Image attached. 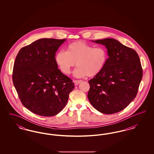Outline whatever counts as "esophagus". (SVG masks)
<instances>
[{
  "instance_id": "obj_1",
  "label": "esophagus",
  "mask_w": 154,
  "mask_h": 154,
  "mask_svg": "<svg viewBox=\"0 0 154 154\" xmlns=\"http://www.w3.org/2000/svg\"><path fill=\"white\" fill-rule=\"evenodd\" d=\"M82 82V80H74V82L75 85H78L80 83H81Z\"/></svg>"
}]
</instances>
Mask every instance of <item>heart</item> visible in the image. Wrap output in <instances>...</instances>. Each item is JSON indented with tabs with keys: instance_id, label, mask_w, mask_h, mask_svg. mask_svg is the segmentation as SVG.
I'll use <instances>...</instances> for the list:
<instances>
[{
	"instance_id": "obj_1",
	"label": "heart",
	"mask_w": 154,
	"mask_h": 154,
	"mask_svg": "<svg viewBox=\"0 0 154 154\" xmlns=\"http://www.w3.org/2000/svg\"><path fill=\"white\" fill-rule=\"evenodd\" d=\"M107 57L106 48L102 47L94 48L84 42L78 41L69 44L66 51L58 52L55 60L60 71L65 74L70 73L76 64L78 67L74 74L76 77L81 78L97 75L105 66Z\"/></svg>"
}]
</instances>
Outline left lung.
<instances>
[{"label": "left lung", "instance_id": "1", "mask_svg": "<svg viewBox=\"0 0 154 154\" xmlns=\"http://www.w3.org/2000/svg\"><path fill=\"white\" fill-rule=\"evenodd\" d=\"M92 41L106 47L109 58L102 70L88 81V99L102 113H116L137 95L143 77L139 57L134 50L114 38Z\"/></svg>", "mask_w": 154, "mask_h": 154}]
</instances>
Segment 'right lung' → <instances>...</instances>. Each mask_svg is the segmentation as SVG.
I'll list each match as a JSON object with an SVG mask.
<instances>
[{
	"instance_id": "add662e5",
	"label": "right lung",
	"mask_w": 154,
	"mask_h": 154,
	"mask_svg": "<svg viewBox=\"0 0 154 154\" xmlns=\"http://www.w3.org/2000/svg\"><path fill=\"white\" fill-rule=\"evenodd\" d=\"M66 39L41 38L22 48L15 60L13 81L24 107L44 117L66 106L74 83L58 69L55 53Z\"/></svg>"
}]
</instances>
